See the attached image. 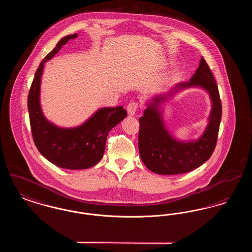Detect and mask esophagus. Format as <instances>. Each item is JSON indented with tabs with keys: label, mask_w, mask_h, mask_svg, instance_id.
<instances>
[{
	"label": "esophagus",
	"mask_w": 252,
	"mask_h": 252,
	"mask_svg": "<svg viewBox=\"0 0 252 252\" xmlns=\"http://www.w3.org/2000/svg\"><path fill=\"white\" fill-rule=\"evenodd\" d=\"M137 108H138V104L137 103H129L128 105H127V108H126V110H127V113L130 115V116H133V115H135V113H136V111H137Z\"/></svg>",
	"instance_id": "obj_1"
}]
</instances>
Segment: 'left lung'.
I'll use <instances>...</instances> for the list:
<instances>
[{
	"mask_svg": "<svg viewBox=\"0 0 252 252\" xmlns=\"http://www.w3.org/2000/svg\"><path fill=\"white\" fill-rule=\"evenodd\" d=\"M189 87H201L207 91L212 108L204 134L195 140L180 141L167 130L162 106L173 95ZM221 115L222 106L216 79L201 58L190 81L179 83L167 93L147 100L144 115L139 119V152L145 166L159 175H177L202 165L216 148Z\"/></svg>",
	"mask_w": 252,
	"mask_h": 252,
	"instance_id": "1",
	"label": "left lung"
}]
</instances>
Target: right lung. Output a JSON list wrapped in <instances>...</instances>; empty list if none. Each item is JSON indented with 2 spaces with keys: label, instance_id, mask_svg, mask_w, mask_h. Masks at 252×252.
<instances>
[{
  "label": "right lung",
  "instance_id": "add662e5",
  "mask_svg": "<svg viewBox=\"0 0 252 252\" xmlns=\"http://www.w3.org/2000/svg\"><path fill=\"white\" fill-rule=\"evenodd\" d=\"M65 36L42 60L35 73L28 94V112L33 140L39 153L60 168L80 170L93 167L103 158L108 132L126 117L123 107L98 108L80 126L62 127L49 121L40 105V84L44 64L52 60L70 39Z\"/></svg>",
  "mask_w": 252,
  "mask_h": 252
}]
</instances>
